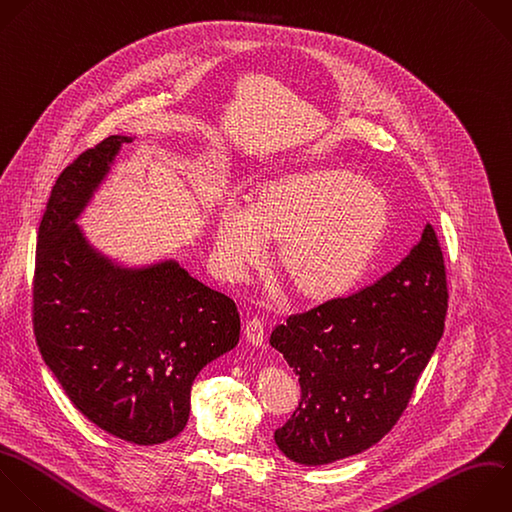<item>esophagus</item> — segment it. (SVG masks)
<instances>
[{"label": "esophagus", "instance_id": "1", "mask_svg": "<svg viewBox=\"0 0 512 512\" xmlns=\"http://www.w3.org/2000/svg\"><path fill=\"white\" fill-rule=\"evenodd\" d=\"M264 332H266V330H264V324H262L260 318H252V320L246 322L244 334H246V340H248L252 346H256V348L264 346V340H266V334H264Z\"/></svg>", "mask_w": 512, "mask_h": 512}]
</instances>
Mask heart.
<instances>
[{"instance_id":"obj_1","label":"heart","mask_w":512,"mask_h":512,"mask_svg":"<svg viewBox=\"0 0 512 512\" xmlns=\"http://www.w3.org/2000/svg\"><path fill=\"white\" fill-rule=\"evenodd\" d=\"M390 222L382 188L346 170H304L258 186L250 206L228 202L216 224V256L240 280L278 242L274 266L310 304L346 294L366 272Z\"/></svg>"}]
</instances>
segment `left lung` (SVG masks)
<instances>
[{
  "mask_svg": "<svg viewBox=\"0 0 512 512\" xmlns=\"http://www.w3.org/2000/svg\"><path fill=\"white\" fill-rule=\"evenodd\" d=\"M444 258L426 224L410 254L372 286L294 314L270 344L298 374L300 402L274 432L294 462L328 464L376 444L404 412L444 332Z\"/></svg>",
  "mask_w": 512,
  "mask_h": 512,
  "instance_id": "1",
  "label": "left lung"
}]
</instances>
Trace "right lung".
I'll use <instances>...</instances> for the list:
<instances>
[{"instance_id": "1", "label": "right lung", "mask_w": 512, "mask_h": 512, "mask_svg": "<svg viewBox=\"0 0 512 512\" xmlns=\"http://www.w3.org/2000/svg\"><path fill=\"white\" fill-rule=\"evenodd\" d=\"M132 140L106 138L56 180L38 234L34 332L74 406L148 446L186 428L194 378L238 344L240 316L176 260L122 266L76 224Z\"/></svg>"}]
</instances>
